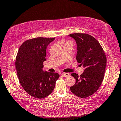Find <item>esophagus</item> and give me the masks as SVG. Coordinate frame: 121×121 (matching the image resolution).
<instances>
[{
	"label": "esophagus",
	"instance_id": "esophagus-1",
	"mask_svg": "<svg viewBox=\"0 0 121 121\" xmlns=\"http://www.w3.org/2000/svg\"><path fill=\"white\" fill-rule=\"evenodd\" d=\"M61 76L63 77H68L69 76V73H64V74H61Z\"/></svg>",
	"mask_w": 121,
	"mask_h": 121
}]
</instances>
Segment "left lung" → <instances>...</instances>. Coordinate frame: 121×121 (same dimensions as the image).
Listing matches in <instances>:
<instances>
[{
    "instance_id": "left-lung-1",
    "label": "left lung",
    "mask_w": 121,
    "mask_h": 121,
    "mask_svg": "<svg viewBox=\"0 0 121 121\" xmlns=\"http://www.w3.org/2000/svg\"><path fill=\"white\" fill-rule=\"evenodd\" d=\"M69 36L74 38L77 44V60L85 68L80 76L75 73L71 74L76 79V83L70 87V90L78 97H87L95 92L101 85L107 58L99 43L92 36L83 33Z\"/></svg>"
}]
</instances>
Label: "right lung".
Masks as SVG:
<instances>
[{
    "instance_id": "obj_1",
    "label": "right lung",
    "mask_w": 121,
    "mask_h": 121,
    "mask_svg": "<svg viewBox=\"0 0 121 121\" xmlns=\"http://www.w3.org/2000/svg\"><path fill=\"white\" fill-rule=\"evenodd\" d=\"M55 38L37 37L21 45L16 59L17 75L23 89L36 98L46 97L53 91L60 75L44 71L47 47Z\"/></svg>"
}]
</instances>
